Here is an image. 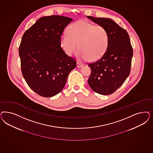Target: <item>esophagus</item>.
Instances as JSON below:
<instances>
[{"mask_svg": "<svg viewBox=\"0 0 153 153\" xmlns=\"http://www.w3.org/2000/svg\"><path fill=\"white\" fill-rule=\"evenodd\" d=\"M83 66V64H82V63L79 62H77V64H76V66H77L78 68H80V67H82Z\"/></svg>", "mask_w": 153, "mask_h": 153, "instance_id": "obj_1", "label": "esophagus"}]
</instances>
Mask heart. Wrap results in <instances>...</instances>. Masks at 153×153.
Wrapping results in <instances>:
<instances>
[{"mask_svg":"<svg viewBox=\"0 0 153 153\" xmlns=\"http://www.w3.org/2000/svg\"><path fill=\"white\" fill-rule=\"evenodd\" d=\"M60 43L68 55L76 53L79 48L81 59L94 61L106 52L109 43V34L103 26L80 21L69 26L68 33L61 35Z\"/></svg>","mask_w":153,"mask_h":153,"instance_id":"heart-1","label":"heart"}]
</instances>
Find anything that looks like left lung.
<instances>
[{"label":"left lung","mask_w":153,"mask_h":153,"mask_svg":"<svg viewBox=\"0 0 153 153\" xmlns=\"http://www.w3.org/2000/svg\"><path fill=\"white\" fill-rule=\"evenodd\" d=\"M93 22L104 26L109 34L108 47L96 61L88 64L91 74L88 83L94 92L108 95L123 84L131 71L133 49L128 33L113 20L87 16Z\"/></svg>","instance_id":"8db88e82"}]
</instances>
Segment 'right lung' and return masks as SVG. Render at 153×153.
Segmentation results:
<instances>
[{"label": "right lung", "mask_w": 153, "mask_h": 153, "mask_svg": "<svg viewBox=\"0 0 153 153\" xmlns=\"http://www.w3.org/2000/svg\"><path fill=\"white\" fill-rule=\"evenodd\" d=\"M72 20L57 15L43 17L22 36L19 47L22 74L30 88L44 97L59 93L76 66L60 43L61 35Z\"/></svg>", "instance_id": "add662e5"}]
</instances>
